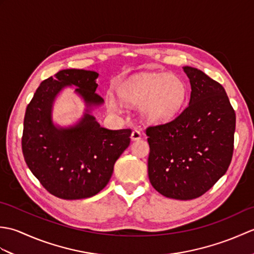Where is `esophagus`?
<instances>
[{"label":"esophagus","mask_w":254,"mask_h":254,"mask_svg":"<svg viewBox=\"0 0 254 254\" xmlns=\"http://www.w3.org/2000/svg\"><path fill=\"white\" fill-rule=\"evenodd\" d=\"M142 137V133L139 132L138 130H133L132 131V134H131V138H132V141H137V139H139Z\"/></svg>","instance_id":"obj_1"}]
</instances>
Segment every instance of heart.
Segmentation results:
<instances>
[{"instance_id":"b5f03b06","label":"heart","mask_w":254,"mask_h":254,"mask_svg":"<svg viewBox=\"0 0 254 254\" xmlns=\"http://www.w3.org/2000/svg\"><path fill=\"white\" fill-rule=\"evenodd\" d=\"M120 98L130 105H141L144 119L152 123H163L177 116L187 100L186 84L175 75L136 74L123 80L117 87ZM112 110L120 109L119 102L109 97Z\"/></svg>"}]
</instances>
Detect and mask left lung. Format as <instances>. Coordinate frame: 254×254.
Returning a JSON list of instances; mask_svg holds the SVG:
<instances>
[{"label": "left lung", "instance_id": "obj_1", "mask_svg": "<svg viewBox=\"0 0 254 254\" xmlns=\"http://www.w3.org/2000/svg\"><path fill=\"white\" fill-rule=\"evenodd\" d=\"M191 84L188 107L164 124L148 127V178L166 197L203 195L230 165L236 113L224 87L199 69L185 66Z\"/></svg>", "mask_w": 254, "mask_h": 254}]
</instances>
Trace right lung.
I'll use <instances>...</instances> for the list:
<instances>
[{
	"mask_svg": "<svg viewBox=\"0 0 254 254\" xmlns=\"http://www.w3.org/2000/svg\"><path fill=\"white\" fill-rule=\"evenodd\" d=\"M98 73L68 68L45 79L26 108L21 149L27 166L46 190L63 199L96 195L113 172L117 159L127 148L131 128L101 127L91 107L104 99L96 94ZM65 85H75L88 109L74 127H56L52 106Z\"/></svg>",
	"mask_w": 254,
	"mask_h": 254,
	"instance_id": "add662e5",
	"label": "right lung"
}]
</instances>
